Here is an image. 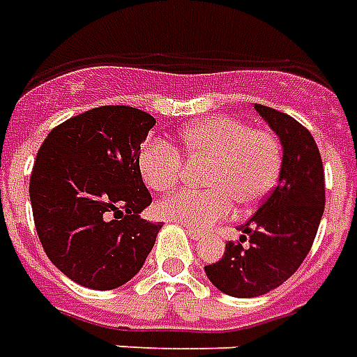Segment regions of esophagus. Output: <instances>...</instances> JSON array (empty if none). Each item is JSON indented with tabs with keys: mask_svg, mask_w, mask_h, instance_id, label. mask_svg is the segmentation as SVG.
<instances>
[{
	"mask_svg": "<svg viewBox=\"0 0 357 357\" xmlns=\"http://www.w3.org/2000/svg\"><path fill=\"white\" fill-rule=\"evenodd\" d=\"M187 233H189V237H191L193 241L202 239V231H199V229H191V227H187Z\"/></svg>",
	"mask_w": 357,
	"mask_h": 357,
	"instance_id": "esophagus-1",
	"label": "esophagus"
}]
</instances>
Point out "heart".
<instances>
[{
  "instance_id": "b5f03b06",
  "label": "heart",
  "mask_w": 357,
  "mask_h": 357,
  "mask_svg": "<svg viewBox=\"0 0 357 357\" xmlns=\"http://www.w3.org/2000/svg\"><path fill=\"white\" fill-rule=\"evenodd\" d=\"M179 152L189 164H204L199 183L156 204L158 216L191 229H206L224 220L233 204L252 208L264 201L283 170V145L271 130H252L231 116H214L185 128ZM168 141L149 137L137 151V170L145 185L164 193L185 176V164Z\"/></svg>"
}]
</instances>
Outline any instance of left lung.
Wrapping results in <instances>:
<instances>
[{"label":"left lung","instance_id":"8db88e82","mask_svg":"<svg viewBox=\"0 0 357 357\" xmlns=\"http://www.w3.org/2000/svg\"><path fill=\"white\" fill-rule=\"evenodd\" d=\"M283 143V170L273 191L241 227V241L225 245L222 260L204 266L225 294L252 298L284 283L314 245L325 210V174L312 133L294 118L255 105ZM247 240L248 245L242 243Z\"/></svg>","mask_w":357,"mask_h":357}]
</instances>
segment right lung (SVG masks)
Returning <instances> with one entry per match:
<instances>
[{"mask_svg":"<svg viewBox=\"0 0 357 357\" xmlns=\"http://www.w3.org/2000/svg\"><path fill=\"white\" fill-rule=\"evenodd\" d=\"M155 122L135 107L105 105L55 126L38 151L30 174L36 231L74 283L116 289L153 250L162 224L139 218L153 197L137 151Z\"/></svg>","mask_w":357,"mask_h":357,"instance_id":"add662e5","label":"right lung"}]
</instances>
